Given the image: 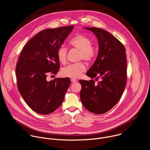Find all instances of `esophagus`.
Listing matches in <instances>:
<instances>
[{"label": "esophagus", "mask_w": 150, "mask_h": 150, "mask_svg": "<svg viewBox=\"0 0 150 150\" xmlns=\"http://www.w3.org/2000/svg\"><path fill=\"white\" fill-rule=\"evenodd\" d=\"M71 82H72V83H75V82H76L77 81V80H76V79H74V78H72V79H71Z\"/></svg>", "instance_id": "1"}]
</instances>
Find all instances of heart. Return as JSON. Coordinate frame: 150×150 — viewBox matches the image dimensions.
I'll return each instance as SVG.
<instances>
[{
    "instance_id": "1",
    "label": "heart",
    "mask_w": 150,
    "mask_h": 150,
    "mask_svg": "<svg viewBox=\"0 0 150 150\" xmlns=\"http://www.w3.org/2000/svg\"><path fill=\"white\" fill-rule=\"evenodd\" d=\"M69 45L75 49L80 51L79 59L87 62L93 61L97 54L96 49L92 46L93 42L87 36L78 34L73 37L69 41ZM57 58L60 63L64 64L67 62V49L63 46H60L57 50ZM85 71V66L82 62L70 64L63 68L62 74L63 76L72 78H78Z\"/></svg>"
}]
</instances>
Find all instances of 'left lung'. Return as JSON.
<instances>
[{"label": "left lung", "mask_w": 150, "mask_h": 150, "mask_svg": "<svg viewBox=\"0 0 150 150\" xmlns=\"http://www.w3.org/2000/svg\"><path fill=\"white\" fill-rule=\"evenodd\" d=\"M90 30L97 37L99 50L96 61L86 75L93 79L80 80V98L84 108L94 114L110 110L120 99L126 82V50L122 42L104 30L93 27Z\"/></svg>", "instance_id": "obj_1"}]
</instances>
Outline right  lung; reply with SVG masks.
<instances>
[{
	"label": "right lung",
	"mask_w": 150,
	"mask_h": 150,
	"mask_svg": "<svg viewBox=\"0 0 150 150\" xmlns=\"http://www.w3.org/2000/svg\"><path fill=\"white\" fill-rule=\"evenodd\" d=\"M74 28L73 25L46 29L33 37L24 46L16 67L19 93L30 108L41 115H48L62 104L71 81L47 75L56 74L60 67L57 50Z\"/></svg>",
	"instance_id": "right-lung-1"
}]
</instances>
